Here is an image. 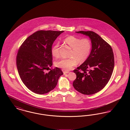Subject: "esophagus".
<instances>
[{
	"label": "esophagus",
	"instance_id": "obj_1",
	"mask_svg": "<svg viewBox=\"0 0 130 130\" xmlns=\"http://www.w3.org/2000/svg\"><path fill=\"white\" fill-rule=\"evenodd\" d=\"M69 73V71H63V74H68Z\"/></svg>",
	"mask_w": 130,
	"mask_h": 130
}]
</instances>
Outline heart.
Instances as JSON below:
<instances>
[{
  "label": "heart",
  "mask_w": 130,
  "mask_h": 130,
  "mask_svg": "<svg viewBox=\"0 0 130 130\" xmlns=\"http://www.w3.org/2000/svg\"><path fill=\"white\" fill-rule=\"evenodd\" d=\"M64 42L72 48L70 56L69 58H61L56 61V66L64 70L68 71L74 67L78 62H85L90 54L92 43L87 38L80 39L74 36H69L64 39ZM59 46L58 43L55 44L51 49L52 55L54 56H59Z\"/></svg>",
  "instance_id": "obj_1"
}]
</instances>
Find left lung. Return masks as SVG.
I'll use <instances>...</instances> for the list:
<instances>
[{
	"label": "left lung",
	"mask_w": 130,
	"mask_h": 130,
	"mask_svg": "<svg viewBox=\"0 0 130 130\" xmlns=\"http://www.w3.org/2000/svg\"><path fill=\"white\" fill-rule=\"evenodd\" d=\"M91 40L92 50L86 60L74 70L76 78L74 89L79 93L90 95L98 93L111 78L115 61L111 46L93 31H78Z\"/></svg>",
	"instance_id": "8db88e82"
}]
</instances>
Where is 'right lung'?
I'll return each instance as SVG.
<instances>
[{"instance_id": "obj_1", "label": "right lung", "mask_w": 130, "mask_h": 130, "mask_svg": "<svg viewBox=\"0 0 130 130\" xmlns=\"http://www.w3.org/2000/svg\"><path fill=\"white\" fill-rule=\"evenodd\" d=\"M64 31H38L29 36L19 49L17 66L20 77L30 90L43 94L56 87L59 77L63 74L60 68L49 69L53 65L51 53L56 38Z\"/></svg>"}]
</instances>
